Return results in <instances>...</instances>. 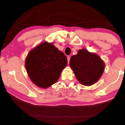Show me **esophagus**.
Returning <instances> with one entry per match:
<instances>
[{
	"label": "esophagus",
	"mask_w": 125,
	"mask_h": 125,
	"mask_svg": "<svg viewBox=\"0 0 125 125\" xmlns=\"http://www.w3.org/2000/svg\"><path fill=\"white\" fill-rule=\"evenodd\" d=\"M67 59H68V64H69V61H70V57H69V56H68Z\"/></svg>",
	"instance_id": "1"
}]
</instances>
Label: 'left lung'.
<instances>
[{
    "label": "left lung",
    "instance_id": "obj_1",
    "mask_svg": "<svg viewBox=\"0 0 125 125\" xmlns=\"http://www.w3.org/2000/svg\"><path fill=\"white\" fill-rule=\"evenodd\" d=\"M70 66L82 85L90 86L97 83L103 74L105 63L96 54L80 49L70 60Z\"/></svg>",
    "mask_w": 125,
    "mask_h": 125
}]
</instances>
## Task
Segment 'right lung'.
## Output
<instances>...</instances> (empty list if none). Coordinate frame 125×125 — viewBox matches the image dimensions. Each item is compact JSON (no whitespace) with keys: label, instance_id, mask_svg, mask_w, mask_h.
Here are the masks:
<instances>
[{"label":"right lung","instance_id":"obj_1","mask_svg":"<svg viewBox=\"0 0 125 125\" xmlns=\"http://www.w3.org/2000/svg\"><path fill=\"white\" fill-rule=\"evenodd\" d=\"M64 53L52 42H43L32 49L25 59L27 72L34 84L47 88L55 83L67 65Z\"/></svg>","mask_w":125,"mask_h":125}]
</instances>
